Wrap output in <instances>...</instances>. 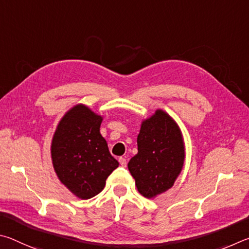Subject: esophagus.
Segmentation results:
<instances>
[{"label":"esophagus","instance_id":"esophagus-1","mask_svg":"<svg viewBox=\"0 0 249 249\" xmlns=\"http://www.w3.org/2000/svg\"><path fill=\"white\" fill-rule=\"evenodd\" d=\"M119 164L121 165L122 167H125V166H127V160L124 159V158H120L119 159Z\"/></svg>","mask_w":249,"mask_h":249}]
</instances>
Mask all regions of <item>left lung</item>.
Segmentation results:
<instances>
[{
  "label": "left lung",
  "mask_w": 249,
  "mask_h": 249,
  "mask_svg": "<svg viewBox=\"0 0 249 249\" xmlns=\"http://www.w3.org/2000/svg\"><path fill=\"white\" fill-rule=\"evenodd\" d=\"M138 154L128 163L138 191L153 198L172 188L184 165L185 147L175 121L156 110L142 122L138 136Z\"/></svg>",
  "instance_id": "1"
}]
</instances>
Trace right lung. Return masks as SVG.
I'll use <instances>...</instances> for the list:
<instances>
[{"instance_id":"add662e5","label":"right lung","mask_w":249,"mask_h":249,"mask_svg":"<svg viewBox=\"0 0 249 249\" xmlns=\"http://www.w3.org/2000/svg\"><path fill=\"white\" fill-rule=\"evenodd\" d=\"M103 118L77 105L59 122L51 144V158L61 182L81 199L104 189L107 177L118 167L99 132Z\"/></svg>"}]
</instances>
